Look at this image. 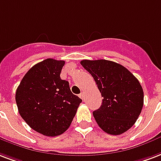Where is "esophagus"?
Returning a JSON list of instances; mask_svg holds the SVG:
<instances>
[{"label":"esophagus","instance_id":"1","mask_svg":"<svg viewBox=\"0 0 161 161\" xmlns=\"http://www.w3.org/2000/svg\"><path fill=\"white\" fill-rule=\"evenodd\" d=\"M79 97H80L82 100H84V94H83V92H82V93H81V94H79Z\"/></svg>","mask_w":161,"mask_h":161}]
</instances>
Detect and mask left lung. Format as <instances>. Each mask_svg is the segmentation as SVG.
Here are the masks:
<instances>
[{"mask_svg":"<svg viewBox=\"0 0 161 161\" xmlns=\"http://www.w3.org/2000/svg\"><path fill=\"white\" fill-rule=\"evenodd\" d=\"M94 78L103 97L102 105L93 112L100 127L110 135H120L134 125L143 105L140 83L128 70L107 60L80 62Z\"/></svg>","mask_w":161,"mask_h":161,"instance_id":"8db88e82","label":"left lung"}]
</instances>
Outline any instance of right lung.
I'll use <instances>...</instances> for the list:
<instances>
[{
	"label": "right lung",
	"instance_id": "obj_1",
	"mask_svg": "<svg viewBox=\"0 0 161 161\" xmlns=\"http://www.w3.org/2000/svg\"><path fill=\"white\" fill-rule=\"evenodd\" d=\"M64 61L45 59L32 67L16 91L22 118L34 131L56 137L68 129L80 98L71 92L69 83L60 77Z\"/></svg>",
	"mask_w": 161,
	"mask_h": 161
}]
</instances>
